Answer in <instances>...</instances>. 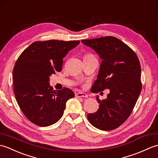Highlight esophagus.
<instances>
[{"label": "esophagus", "mask_w": 158, "mask_h": 158, "mask_svg": "<svg viewBox=\"0 0 158 158\" xmlns=\"http://www.w3.org/2000/svg\"><path fill=\"white\" fill-rule=\"evenodd\" d=\"M75 96L77 97V98H81V97H83V98H87V97H88V95H87L85 93L79 92V93L76 94Z\"/></svg>", "instance_id": "1"}]
</instances>
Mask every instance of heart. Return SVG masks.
<instances>
[{"label": "heart", "mask_w": 158, "mask_h": 158, "mask_svg": "<svg viewBox=\"0 0 158 158\" xmlns=\"http://www.w3.org/2000/svg\"><path fill=\"white\" fill-rule=\"evenodd\" d=\"M85 58H90V57H93V56L92 54H90V53H87V54L85 55Z\"/></svg>", "instance_id": "b5f03b06"}]
</instances>
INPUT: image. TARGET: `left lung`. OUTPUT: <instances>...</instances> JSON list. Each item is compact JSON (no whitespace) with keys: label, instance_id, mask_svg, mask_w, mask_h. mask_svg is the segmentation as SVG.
Wrapping results in <instances>:
<instances>
[{"label":"left lung","instance_id":"1","mask_svg":"<svg viewBox=\"0 0 158 158\" xmlns=\"http://www.w3.org/2000/svg\"><path fill=\"white\" fill-rule=\"evenodd\" d=\"M81 42L94 50L102 60L91 92L110 91L105 100L97 97L99 109L89 113L88 119L96 128L114 130L128 118L141 92L139 60L130 47L114 36Z\"/></svg>","mask_w":158,"mask_h":158}]
</instances>
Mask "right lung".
<instances>
[{
    "mask_svg": "<svg viewBox=\"0 0 158 158\" xmlns=\"http://www.w3.org/2000/svg\"><path fill=\"white\" fill-rule=\"evenodd\" d=\"M79 41H35L23 51L13 70V89L20 109L33 123L46 127L61 118L66 102L75 94L69 88L53 90L49 77L62 70L63 58Z\"/></svg>",
    "mask_w": 158,
    "mask_h": 158,
    "instance_id": "obj_1",
    "label": "right lung"
}]
</instances>
